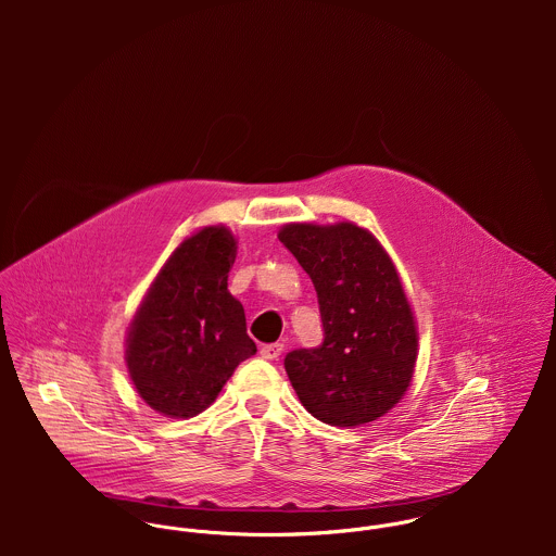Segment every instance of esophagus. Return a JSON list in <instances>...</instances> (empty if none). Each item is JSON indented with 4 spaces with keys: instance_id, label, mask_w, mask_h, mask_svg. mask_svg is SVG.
<instances>
[{
    "instance_id": "34e87169",
    "label": "esophagus",
    "mask_w": 556,
    "mask_h": 556,
    "mask_svg": "<svg viewBox=\"0 0 556 556\" xmlns=\"http://www.w3.org/2000/svg\"><path fill=\"white\" fill-rule=\"evenodd\" d=\"M282 351H285V344H280V342L263 344V346H261V357H265V359H278V357L282 355Z\"/></svg>"
}]
</instances>
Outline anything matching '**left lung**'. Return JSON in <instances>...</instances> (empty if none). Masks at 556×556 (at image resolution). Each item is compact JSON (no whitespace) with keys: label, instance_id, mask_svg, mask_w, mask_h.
Masks as SVG:
<instances>
[{"label":"left lung","instance_id":"obj_1","mask_svg":"<svg viewBox=\"0 0 556 556\" xmlns=\"http://www.w3.org/2000/svg\"><path fill=\"white\" fill-rule=\"evenodd\" d=\"M317 289L323 342L285 357L289 381L323 424L353 428L394 408L417 359V325L396 265L353 223L278 231Z\"/></svg>","mask_w":556,"mask_h":556}]
</instances>
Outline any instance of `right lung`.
Instances as JSON below:
<instances>
[{
    "label": "right lung",
    "mask_w": 556,
    "mask_h": 556,
    "mask_svg": "<svg viewBox=\"0 0 556 556\" xmlns=\"http://www.w3.org/2000/svg\"><path fill=\"white\" fill-rule=\"evenodd\" d=\"M238 241L212 225L166 258L128 327L126 366L137 394L166 417L205 410L256 353L243 306L229 293Z\"/></svg>",
    "instance_id": "1"
}]
</instances>
